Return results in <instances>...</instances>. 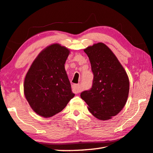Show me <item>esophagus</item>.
Wrapping results in <instances>:
<instances>
[{
    "instance_id": "obj_1",
    "label": "esophagus",
    "mask_w": 153,
    "mask_h": 153,
    "mask_svg": "<svg viewBox=\"0 0 153 153\" xmlns=\"http://www.w3.org/2000/svg\"><path fill=\"white\" fill-rule=\"evenodd\" d=\"M72 91L74 94H78L81 91V88L79 84L72 85Z\"/></svg>"
}]
</instances>
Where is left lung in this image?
<instances>
[{
	"mask_svg": "<svg viewBox=\"0 0 153 153\" xmlns=\"http://www.w3.org/2000/svg\"><path fill=\"white\" fill-rule=\"evenodd\" d=\"M94 74L92 86L81 93L91 114L100 120H107L123 108L129 91L126 71L114 53L103 43L84 50Z\"/></svg>",
	"mask_w": 153,
	"mask_h": 153,
	"instance_id": "left-lung-1",
	"label": "left lung"
}]
</instances>
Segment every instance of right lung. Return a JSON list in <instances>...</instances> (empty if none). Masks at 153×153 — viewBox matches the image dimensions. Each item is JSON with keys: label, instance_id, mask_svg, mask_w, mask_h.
<instances>
[{"label": "right lung", "instance_id": "right-lung-1", "mask_svg": "<svg viewBox=\"0 0 153 153\" xmlns=\"http://www.w3.org/2000/svg\"><path fill=\"white\" fill-rule=\"evenodd\" d=\"M70 51L59 44L44 49L27 73L24 91L34 111L50 117L64 109L74 97L64 64Z\"/></svg>", "mask_w": 153, "mask_h": 153}]
</instances>
